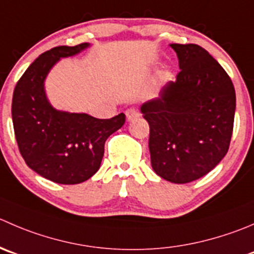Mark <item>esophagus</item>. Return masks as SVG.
<instances>
[{
  "instance_id": "34e87169",
  "label": "esophagus",
  "mask_w": 254,
  "mask_h": 254,
  "mask_svg": "<svg viewBox=\"0 0 254 254\" xmlns=\"http://www.w3.org/2000/svg\"><path fill=\"white\" fill-rule=\"evenodd\" d=\"M125 115H127V122H131V120L136 119V118L139 117V113H137L135 109H127V113H125Z\"/></svg>"
}]
</instances>
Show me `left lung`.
<instances>
[{
  "mask_svg": "<svg viewBox=\"0 0 254 254\" xmlns=\"http://www.w3.org/2000/svg\"><path fill=\"white\" fill-rule=\"evenodd\" d=\"M181 72L141 104L149 123L151 166L174 184L195 181L215 169L230 147L236 112L233 83L197 44H170Z\"/></svg>",
  "mask_w": 254,
  "mask_h": 254,
  "instance_id": "8db88e82",
  "label": "left lung"
}]
</instances>
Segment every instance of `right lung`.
<instances>
[{"label":"right lung","instance_id":"add662e5","mask_svg":"<svg viewBox=\"0 0 254 254\" xmlns=\"http://www.w3.org/2000/svg\"><path fill=\"white\" fill-rule=\"evenodd\" d=\"M89 47L59 46L42 53L23 73L12 98V122L22 157L29 169L57 184L90 179L102 164L105 140L125 123L123 113L97 119L87 113L58 110L47 97L44 82L52 68Z\"/></svg>","mask_w":254,"mask_h":254}]
</instances>
